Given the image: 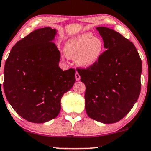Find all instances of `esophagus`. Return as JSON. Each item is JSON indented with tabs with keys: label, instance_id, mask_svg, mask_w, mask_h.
<instances>
[{
	"label": "esophagus",
	"instance_id": "obj_1",
	"mask_svg": "<svg viewBox=\"0 0 151 151\" xmlns=\"http://www.w3.org/2000/svg\"><path fill=\"white\" fill-rule=\"evenodd\" d=\"M75 77H76V80H77V81H79V80H80V79H81V77H80L79 74L78 73V72H76Z\"/></svg>",
	"mask_w": 151,
	"mask_h": 151
}]
</instances>
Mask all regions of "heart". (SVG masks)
<instances>
[{
	"label": "heart",
	"instance_id": "heart-1",
	"mask_svg": "<svg viewBox=\"0 0 151 151\" xmlns=\"http://www.w3.org/2000/svg\"><path fill=\"white\" fill-rule=\"evenodd\" d=\"M65 54L74 58L77 66L89 68L100 62L104 51V44L101 38L90 33H83L70 38L64 47Z\"/></svg>",
	"mask_w": 151,
	"mask_h": 151
}]
</instances>
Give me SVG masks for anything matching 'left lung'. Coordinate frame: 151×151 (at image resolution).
Returning <instances> with one entry per match:
<instances>
[{"instance_id": "8db88e82", "label": "left lung", "mask_w": 151, "mask_h": 151, "mask_svg": "<svg viewBox=\"0 0 151 151\" xmlns=\"http://www.w3.org/2000/svg\"><path fill=\"white\" fill-rule=\"evenodd\" d=\"M96 30L106 51L98 64L77 71L86 86L88 116L100 123H114L125 117L138 100L142 60L134 45L119 33L102 26Z\"/></svg>"}]
</instances>
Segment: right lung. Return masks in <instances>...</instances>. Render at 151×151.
I'll list each match as a JSON object with an SVG mask.
<instances>
[{"label":"right lung","mask_w":151,"mask_h":151,"mask_svg":"<svg viewBox=\"0 0 151 151\" xmlns=\"http://www.w3.org/2000/svg\"><path fill=\"white\" fill-rule=\"evenodd\" d=\"M56 35L50 27L34 30L15 44L5 64L7 100L19 115L32 123L56 118L63 95L76 81L75 70L63 71L59 67L60 53L53 42Z\"/></svg>","instance_id":"obj_1"}]
</instances>
